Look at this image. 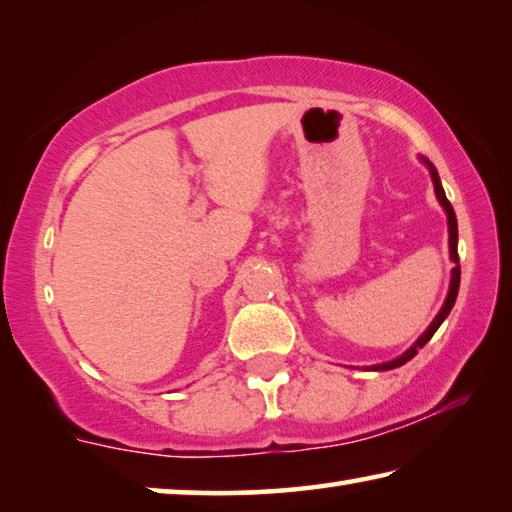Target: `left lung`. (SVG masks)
<instances>
[{
	"instance_id": "obj_1",
	"label": "left lung",
	"mask_w": 512,
	"mask_h": 512,
	"mask_svg": "<svg viewBox=\"0 0 512 512\" xmlns=\"http://www.w3.org/2000/svg\"><path fill=\"white\" fill-rule=\"evenodd\" d=\"M420 162L424 164V167L429 169V173H431V183H433V192H436V198H438V203L443 205V210H445V214H447V230H449V259H452V262L456 264L454 268H452V277H449V291H447V298H445V302H443V307H440V311L436 314V318L431 320V325L424 329V332L420 334V339L415 341L409 350L406 352H402L400 357L397 359H393V361H386V363H377V366H370L368 370H393V368H400V366H404L406 361H411L415 354H418V350L420 348H424V345L429 343V339L433 334H436V329L443 325V320L449 316V311H452V307H454V302H456V296H458V284H461V266H458V223H456V214H454V207H452V203L447 201V196H445V189H443V183H440V176H438V171H436V167H433V164L427 160V158H420Z\"/></svg>"
}]
</instances>
